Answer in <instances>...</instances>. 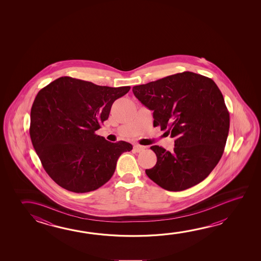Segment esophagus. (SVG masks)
<instances>
[{"mask_svg": "<svg viewBox=\"0 0 261 261\" xmlns=\"http://www.w3.org/2000/svg\"><path fill=\"white\" fill-rule=\"evenodd\" d=\"M145 146H143V145H137V144L134 145V150H135L136 152H137V153L141 152V151H143V150L145 149Z\"/></svg>", "mask_w": 261, "mask_h": 261, "instance_id": "esophagus-1", "label": "esophagus"}]
</instances>
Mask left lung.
I'll use <instances>...</instances> for the list:
<instances>
[{
	"instance_id": "left-lung-1",
	"label": "left lung",
	"mask_w": 261,
	"mask_h": 261,
	"mask_svg": "<svg viewBox=\"0 0 261 261\" xmlns=\"http://www.w3.org/2000/svg\"><path fill=\"white\" fill-rule=\"evenodd\" d=\"M133 93L153 111L154 126L175 138L173 153L150 147L158 158L145 170L150 179L168 191H182L205 179L222 156L229 130V113L215 82L183 72L134 86Z\"/></svg>"
}]
</instances>
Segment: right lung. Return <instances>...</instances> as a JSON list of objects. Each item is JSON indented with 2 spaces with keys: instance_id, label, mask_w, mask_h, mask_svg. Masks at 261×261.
Returning <instances> with one entry per match:
<instances>
[{
  "instance_id": "obj_1",
  "label": "right lung",
  "mask_w": 261,
  "mask_h": 261,
  "mask_svg": "<svg viewBox=\"0 0 261 261\" xmlns=\"http://www.w3.org/2000/svg\"><path fill=\"white\" fill-rule=\"evenodd\" d=\"M129 90L63 76L39 91L31 109V140L56 184L86 193L111 178L117 159L132 145L111 143L94 132L108 119L113 103Z\"/></svg>"
}]
</instances>
